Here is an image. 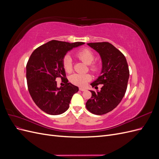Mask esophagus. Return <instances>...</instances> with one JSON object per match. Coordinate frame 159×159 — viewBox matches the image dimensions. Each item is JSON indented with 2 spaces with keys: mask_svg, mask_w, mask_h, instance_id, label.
<instances>
[{
  "mask_svg": "<svg viewBox=\"0 0 159 159\" xmlns=\"http://www.w3.org/2000/svg\"><path fill=\"white\" fill-rule=\"evenodd\" d=\"M79 89H80V91H85V88H80Z\"/></svg>",
  "mask_w": 159,
  "mask_h": 159,
  "instance_id": "esophagus-1",
  "label": "esophagus"
}]
</instances>
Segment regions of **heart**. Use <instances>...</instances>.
<instances>
[{
	"label": "heart",
	"mask_w": 159,
	"mask_h": 159,
	"mask_svg": "<svg viewBox=\"0 0 159 159\" xmlns=\"http://www.w3.org/2000/svg\"><path fill=\"white\" fill-rule=\"evenodd\" d=\"M75 56L78 58L83 61L84 63L88 65L90 71L95 74L99 70L100 65L97 61H94L95 54L88 48H84L78 50L75 53ZM63 68L67 73H71L73 71V64L71 58L69 56H66L62 60ZM91 80V76L89 74H74L70 77L71 82L78 86H84L88 81Z\"/></svg>",
	"instance_id": "obj_1"
}]
</instances>
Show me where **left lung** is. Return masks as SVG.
<instances>
[{
  "label": "left lung",
  "instance_id": "8db88e82",
  "mask_svg": "<svg viewBox=\"0 0 159 159\" xmlns=\"http://www.w3.org/2000/svg\"><path fill=\"white\" fill-rule=\"evenodd\" d=\"M102 57V75L91 85L96 91L90 90L91 98L85 103L91 113L102 115L116 107L125 94L129 78V66L121 52L107 42L88 43ZM102 88L98 90L97 86Z\"/></svg>",
  "mask_w": 159,
  "mask_h": 159
}]
</instances>
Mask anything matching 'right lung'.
Segmentation results:
<instances>
[{"label": "right lung", "mask_w": 159, "mask_h": 159, "mask_svg": "<svg viewBox=\"0 0 159 159\" xmlns=\"http://www.w3.org/2000/svg\"><path fill=\"white\" fill-rule=\"evenodd\" d=\"M84 44L52 40L32 53L26 64L28 89L34 102L44 112L56 115L69 108L72 96L79 89L68 83L62 60L68 51ZM58 77L65 84L60 88L55 81Z\"/></svg>", "instance_id": "obj_1"}]
</instances>
